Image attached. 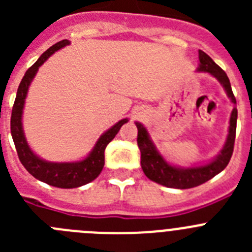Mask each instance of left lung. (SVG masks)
I'll use <instances>...</instances> for the list:
<instances>
[{
    "label": "left lung",
    "mask_w": 252,
    "mask_h": 252,
    "mask_svg": "<svg viewBox=\"0 0 252 252\" xmlns=\"http://www.w3.org/2000/svg\"><path fill=\"white\" fill-rule=\"evenodd\" d=\"M197 70L213 75L222 84L231 102L236 104V98L232 93L230 79L224 70H222L213 62L212 58L202 50H199V66ZM236 122H237V108L235 106L230 117V127H228L226 144L221 153L218 154L212 161L207 162L204 165L192 166V168H179V166L169 164L157 150V146L151 141L144 125L136 122L137 145H139L140 153H141L142 170L149 179L158 184H161V186L169 187V188L188 189L206 183L207 180L212 179L215 175L221 173L230 162L233 153V145H235Z\"/></svg>",
    "instance_id": "left-lung-1"
}]
</instances>
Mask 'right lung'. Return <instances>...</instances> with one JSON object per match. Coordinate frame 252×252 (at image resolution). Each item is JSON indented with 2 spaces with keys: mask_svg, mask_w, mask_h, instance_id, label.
Wrapping results in <instances>:
<instances>
[{
  "mask_svg": "<svg viewBox=\"0 0 252 252\" xmlns=\"http://www.w3.org/2000/svg\"><path fill=\"white\" fill-rule=\"evenodd\" d=\"M69 40H62L59 43L54 44L48 49L39 59L36 63H34L30 68L26 70L25 75L22 78L21 83L17 90L16 99L12 107V113H11V135H12L15 148H16L17 155L21 161V164L25 166L26 170L36 179L41 180L49 186L57 187V188H78L84 184H88L90 182L94 180L95 178L101 174L102 169L104 165V150L106 146L113 140V137L117 135L121 126L128 121L127 119H124L113 125L110 130H107L103 135L95 142L94 148L91 151L90 155L86 159L81 161L73 162H51L43 160L39 158L34 151L29 146L26 137L22 130V110L25 104L26 94H28L29 87L34 79L35 74L37 73V69L40 65H43L44 62L54 54L55 51L64 46L69 45Z\"/></svg>",
  "mask_w": 252,
  "mask_h": 252,
  "instance_id": "add662e5",
  "label": "right lung"
}]
</instances>
